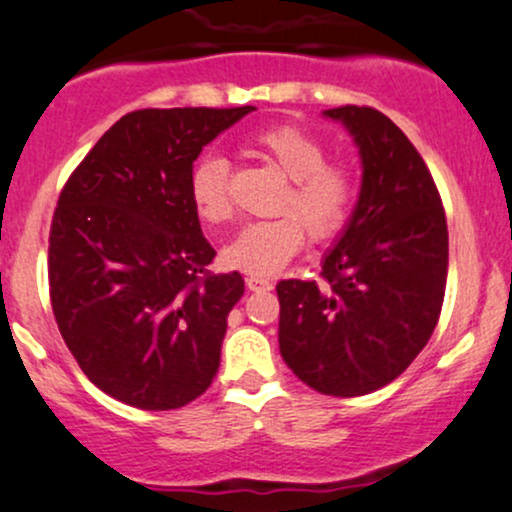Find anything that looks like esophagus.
I'll list each match as a JSON object with an SVG mask.
<instances>
[{
  "label": "esophagus",
  "instance_id": "34e87169",
  "mask_svg": "<svg viewBox=\"0 0 512 512\" xmlns=\"http://www.w3.org/2000/svg\"><path fill=\"white\" fill-rule=\"evenodd\" d=\"M245 284H248L250 291H257V293L272 289V281L262 279V276H248V279H245Z\"/></svg>",
  "mask_w": 512,
  "mask_h": 512
}]
</instances>
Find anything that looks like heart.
Listing matches in <instances>:
<instances>
[{"mask_svg":"<svg viewBox=\"0 0 512 512\" xmlns=\"http://www.w3.org/2000/svg\"><path fill=\"white\" fill-rule=\"evenodd\" d=\"M252 149L289 178V187L276 202L281 216L245 226L221 250V264L250 276H272L301 250L303 228L310 240H327L342 231L356 180L344 161H327L325 144L301 127L262 129L252 137ZM190 199L199 219L211 226L231 221V163L219 154L199 158L190 175Z\"/></svg>","mask_w":512,"mask_h":512,"instance_id":"heart-1","label":"heart"}]
</instances>
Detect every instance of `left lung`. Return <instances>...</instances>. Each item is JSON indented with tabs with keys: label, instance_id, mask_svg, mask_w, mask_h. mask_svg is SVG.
Returning <instances> with one entry per match:
<instances>
[{
	"label": "left lung",
	"instance_id": "1",
	"mask_svg": "<svg viewBox=\"0 0 512 512\" xmlns=\"http://www.w3.org/2000/svg\"><path fill=\"white\" fill-rule=\"evenodd\" d=\"M361 156V192L322 260V284L286 279L279 349L305 385L356 397L399 378L438 325L448 279V223L424 158L390 117L342 105Z\"/></svg>",
	"mask_w": 512,
	"mask_h": 512
}]
</instances>
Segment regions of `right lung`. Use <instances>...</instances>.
Segmentation results:
<instances>
[{"label":"right lung","mask_w":512,"mask_h":512,"mask_svg":"<svg viewBox=\"0 0 512 512\" xmlns=\"http://www.w3.org/2000/svg\"><path fill=\"white\" fill-rule=\"evenodd\" d=\"M243 108H146L115 122L69 175L50 228V301L64 344L105 395L180 409L214 380L245 281L209 274L192 163Z\"/></svg>","instance_id":"1"}]
</instances>
